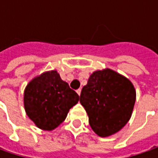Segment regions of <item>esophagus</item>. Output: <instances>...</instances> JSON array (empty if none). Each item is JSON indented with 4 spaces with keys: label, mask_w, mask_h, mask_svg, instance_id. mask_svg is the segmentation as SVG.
<instances>
[{
    "label": "esophagus",
    "mask_w": 158,
    "mask_h": 158,
    "mask_svg": "<svg viewBox=\"0 0 158 158\" xmlns=\"http://www.w3.org/2000/svg\"><path fill=\"white\" fill-rule=\"evenodd\" d=\"M76 92H77V94L80 96V95H81V89H78L76 90Z\"/></svg>",
    "instance_id": "1"
}]
</instances>
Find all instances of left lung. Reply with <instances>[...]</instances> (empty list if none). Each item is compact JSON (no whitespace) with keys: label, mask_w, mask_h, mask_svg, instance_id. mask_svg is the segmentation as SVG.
I'll list each match as a JSON object with an SVG mask.
<instances>
[{"label":"left lung","mask_w":158,"mask_h":158,"mask_svg":"<svg viewBox=\"0 0 158 158\" xmlns=\"http://www.w3.org/2000/svg\"><path fill=\"white\" fill-rule=\"evenodd\" d=\"M136 91L129 79L110 69L94 71L83 86L80 103L92 130L100 137L116 134L130 119Z\"/></svg>","instance_id":"1"}]
</instances>
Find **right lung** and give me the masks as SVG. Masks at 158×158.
Listing matches in <instances>:
<instances>
[{
  "mask_svg": "<svg viewBox=\"0 0 158 158\" xmlns=\"http://www.w3.org/2000/svg\"><path fill=\"white\" fill-rule=\"evenodd\" d=\"M79 96L61 80L56 70L36 76L27 84L23 93L25 112L39 128L52 131L67 117Z\"/></svg>",
  "mask_w": 158,
  "mask_h": 158,
  "instance_id": "1",
  "label": "right lung"
}]
</instances>
